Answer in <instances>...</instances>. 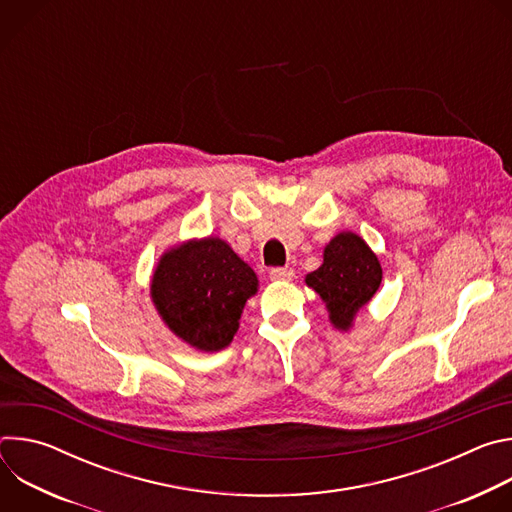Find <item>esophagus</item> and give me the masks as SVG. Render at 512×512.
I'll use <instances>...</instances> for the list:
<instances>
[{"mask_svg": "<svg viewBox=\"0 0 512 512\" xmlns=\"http://www.w3.org/2000/svg\"><path fill=\"white\" fill-rule=\"evenodd\" d=\"M269 277H271V281H291L296 277V273L291 267H273L269 271Z\"/></svg>", "mask_w": 512, "mask_h": 512, "instance_id": "esophagus-1", "label": "esophagus"}]
</instances>
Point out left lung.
I'll list each match as a JSON object with an SVG mask.
<instances>
[{
    "instance_id": "left-lung-1",
    "label": "left lung",
    "mask_w": 512,
    "mask_h": 512,
    "mask_svg": "<svg viewBox=\"0 0 512 512\" xmlns=\"http://www.w3.org/2000/svg\"><path fill=\"white\" fill-rule=\"evenodd\" d=\"M381 279L383 269L373 249L356 233L344 231L324 247V263L306 275V285L326 304L332 326L348 332L356 314L377 294Z\"/></svg>"
}]
</instances>
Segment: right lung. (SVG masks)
Returning a JSON list of instances; mask_svg holds the SVG:
<instances>
[{
  "label": "right lung",
  "mask_w": 512,
  "mask_h": 512,
  "mask_svg": "<svg viewBox=\"0 0 512 512\" xmlns=\"http://www.w3.org/2000/svg\"><path fill=\"white\" fill-rule=\"evenodd\" d=\"M257 285L255 271L229 243L204 237L160 257L150 296L172 334L200 352H218L233 342Z\"/></svg>",
  "instance_id": "obj_1"
}]
</instances>
